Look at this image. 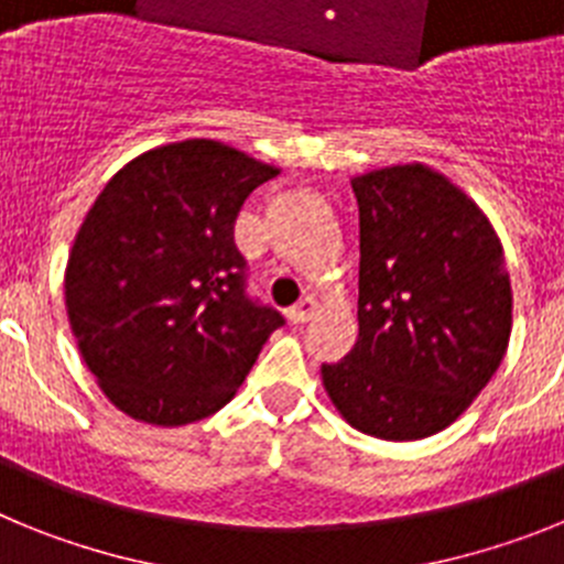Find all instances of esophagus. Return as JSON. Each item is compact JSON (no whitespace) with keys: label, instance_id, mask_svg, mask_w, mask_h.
I'll use <instances>...</instances> for the list:
<instances>
[{"label":"esophagus","instance_id":"obj_1","mask_svg":"<svg viewBox=\"0 0 564 564\" xmlns=\"http://www.w3.org/2000/svg\"><path fill=\"white\" fill-rule=\"evenodd\" d=\"M316 313H318V302L313 296H305V299H299L296 305L288 311V318H291L293 325H305V322H311Z\"/></svg>","mask_w":564,"mask_h":564}]
</instances>
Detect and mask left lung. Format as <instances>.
<instances>
[{"instance_id":"obj_1","label":"left lung","mask_w":564,"mask_h":564,"mask_svg":"<svg viewBox=\"0 0 564 564\" xmlns=\"http://www.w3.org/2000/svg\"><path fill=\"white\" fill-rule=\"evenodd\" d=\"M358 338L322 383L352 430L421 441L455 423L500 367L511 279L482 208L423 163L352 177Z\"/></svg>"}]
</instances>
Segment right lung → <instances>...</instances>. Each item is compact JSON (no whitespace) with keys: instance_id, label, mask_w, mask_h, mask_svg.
<instances>
[{"instance_id":"obj_1","label":"right lung","mask_w":564,"mask_h":564,"mask_svg":"<svg viewBox=\"0 0 564 564\" xmlns=\"http://www.w3.org/2000/svg\"><path fill=\"white\" fill-rule=\"evenodd\" d=\"M279 169L220 141L154 147L118 169L76 234L64 302L104 395L152 426L223 410L285 318L246 293L234 223Z\"/></svg>"}]
</instances>
